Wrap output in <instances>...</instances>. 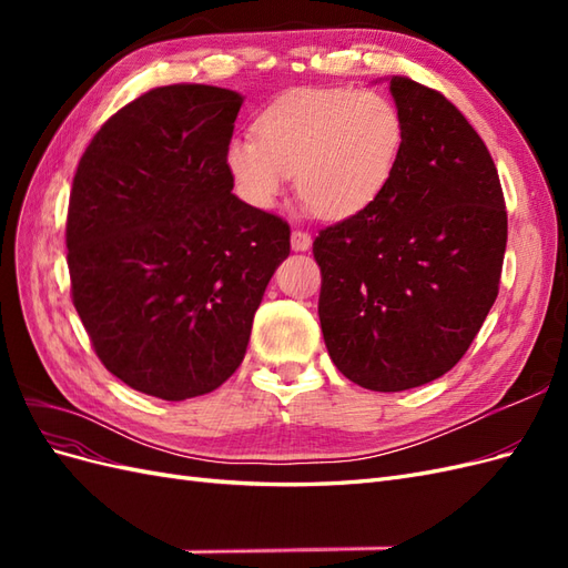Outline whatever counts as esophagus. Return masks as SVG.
<instances>
[{"instance_id": "34e87169", "label": "esophagus", "mask_w": 568, "mask_h": 568, "mask_svg": "<svg viewBox=\"0 0 568 568\" xmlns=\"http://www.w3.org/2000/svg\"><path fill=\"white\" fill-rule=\"evenodd\" d=\"M311 246H313V236L303 230H294V234H291V248L307 251Z\"/></svg>"}]
</instances>
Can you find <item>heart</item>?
<instances>
[{
  "label": "heart",
  "instance_id": "heart-1",
  "mask_svg": "<svg viewBox=\"0 0 568 568\" xmlns=\"http://www.w3.org/2000/svg\"><path fill=\"white\" fill-rule=\"evenodd\" d=\"M403 149V118L372 90L286 94L257 118L253 136L227 144V170L253 209H274L296 175L298 196L324 220L367 211L384 194Z\"/></svg>",
  "mask_w": 568,
  "mask_h": 568
}]
</instances>
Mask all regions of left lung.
I'll return each mask as SVG.
<instances>
[{
	"mask_svg": "<svg viewBox=\"0 0 568 568\" xmlns=\"http://www.w3.org/2000/svg\"><path fill=\"white\" fill-rule=\"evenodd\" d=\"M403 149L367 211L320 232V324L353 384L395 393L450 372L500 288L507 211L478 132L440 92L390 78Z\"/></svg>",
	"mask_w": 568,
	"mask_h": 568,
	"instance_id": "1",
	"label": "left lung"
}]
</instances>
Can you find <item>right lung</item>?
Instances as JSON below:
<instances>
[{"mask_svg": "<svg viewBox=\"0 0 568 568\" xmlns=\"http://www.w3.org/2000/svg\"><path fill=\"white\" fill-rule=\"evenodd\" d=\"M242 101L211 84L151 90L101 125L73 178V305L104 367L161 400L230 379L291 251L282 217L232 194Z\"/></svg>", "mask_w": 568, "mask_h": 568, "instance_id": "right-lung-1", "label": "right lung"}]
</instances>
